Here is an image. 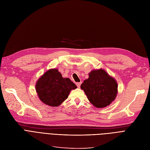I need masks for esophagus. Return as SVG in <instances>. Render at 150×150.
<instances>
[{
  "label": "esophagus",
  "mask_w": 150,
  "mask_h": 150,
  "mask_svg": "<svg viewBox=\"0 0 150 150\" xmlns=\"http://www.w3.org/2000/svg\"><path fill=\"white\" fill-rule=\"evenodd\" d=\"M81 84V82H78V83H76V85L77 86V87H78V88H80Z\"/></svg>",
  "instance_id": "1"
}]
</instances>
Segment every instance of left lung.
I'll return each mask as SVG.
<instances>
[{
  "mask_svg": "<svg viewBox=\"0 0 150 150\" xmlns=\"http://www.w3.org/2000/svg\"><path fill=\"white\" fill-rule=\"evenodd\" d=\"M91 104L98 108L106 107L117 96V83L103 69L93 70L81 85Z\"/></svg>",
  "mask_w": 150,
  "mask_h": 150,
  "instance_id": "1",
  "label": "left lung"
}]
</instances>
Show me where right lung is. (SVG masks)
<instances>
[{
  "label": "right lung",
  "instance_id": "obj_1",
  "mask_svg": "<svg viewBox=\"0 0 150 150\" xmlns=\"http://www.w3.org/2000/svg\"><path fill=\"white\" fill-rule=\"evenodd\" d=\"M76 86L69 78H63L57 69L47 71L38 80L36 90L40 100L48 106H59Z\"/></svg>",
  "mask_w": 150,
  "mask_h": 150
}]
</instances>
